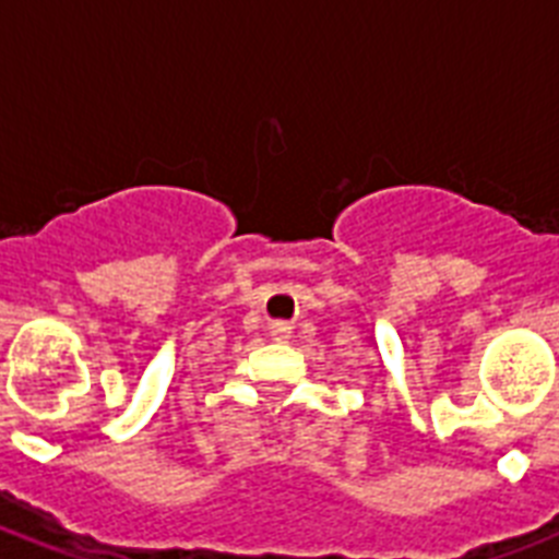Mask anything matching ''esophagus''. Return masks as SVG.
I'll list each match as a JSON object with an SVG mask.
<instances>
[{
  "label": "esophagus",
  "instance_id": "esophagus-1",
  "mask_svg": "<svg viewBox=\"0 0 559 559\" xmlns=\"http://www.w3.org/2000/svg\"><path fill=\"white\" fill-rule=\"evenodd\" d=\"M275 333H284V324H275Z\"/></svg>",
  "mask_w": 559,
  "mask_h": 559
}]
</instances>
